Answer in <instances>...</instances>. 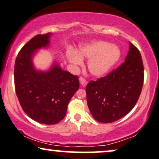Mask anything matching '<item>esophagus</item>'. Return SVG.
I'll return each instance as SVG.
<instances>
[{
    "label": "esophagus",
    "instance_id": "obj_1",
    "mask_svg": "<svg viewBox=\"0 0 159 159\" xmlns=\"http://www.w3.org/2000/svg\"><path fill=\"white\" fill-rule=\"evenodd\" d=\"M79 81H80V83L82 86H86V84H87V81H86L85 78H84L83 77H81L79 78Z\"/></svg>",
    "mask_w": 159,
    "mask_h": 159
}]
</instances>
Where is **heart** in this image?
<instances>
[{"instance_id": "1", "label": "heart", "mask_w": 159, "mask_h": 159, "mask_svg": "<svg viewBox=\"0 0 159 159\" xmlns=\"http://www.w3.org/2000/svg\"><path fill=\"white\" fill-rule=\"evenodd\" d=\"M66 56L68 61L75 67L82 65V59H89L87 67L89 73L94 77L100 78L113 69L120 59L121 51L115 45L98 40L81 45L76 52L68 50Z\"/></svg>"}]
</instances>
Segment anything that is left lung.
I'll return each mask as SVG.
<instances>
[{"mask_svg": "<svg viewBox=\"0 0 159 159\" xmlns=\"http://www.w3.org/2000/svg\"><path fill=\"white\" fill-rule=\"evenodd\" d=\"M144 67L141 54L131 43L125 61L115 70L86 88V100L97 121L110 123L131 111L141 94Z\"/></svg>", "mask_w": 159, "mask_h": 159, "instance_id": "left-lung-1", "label": "left lung"}]
</instances>
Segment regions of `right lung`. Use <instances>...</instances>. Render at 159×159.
<instances>
[{"label": "right lung", "instance_id": "obj_1", "mask_svg": "<svg viewBox=\"0 0 159 159\" xmlns=\"http://www.w3.org/2000/svg\"><path fill=\"white\" fill-rule=\"evenodd\" d=\"M52 34H38L22 48L16 58L14 77L17 97L25 113L42 124L54 125L64 119L70 99L79 88L78 77L54 62L47 71L38 70L33 57L48 48Z\"/></svg>", "mask_w": 159, "mask_h": 159}]
</instances>
